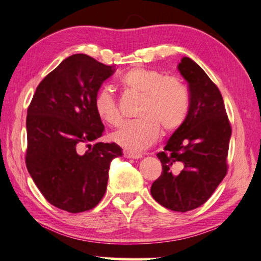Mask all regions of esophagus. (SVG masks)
Segmentation results:
<instances>
[{"label":"esophagus","mask_w":261,"mask_h":261,"mask_svg":"<svg viewBox=\"0 0 261 261\" xmlns=\"http://www.w3.org/2000/svg\"><path fill=\"white\" fill-rule=\"evenodd\" d=\"M124 156L127 159H140L142 158V154L134 153V152H130V151H124Z\"/></svg>","instance_id":"1"}]
</instances>
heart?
Masks as SVG:
<instances>
[{
  "mask_svg": "<svg viewBox=\"0 0 261 261\" xmlns=\"http://www.w3.org/2000/svg\"><path fill=\"white\" fill-rule=\"evenodd\" d=\"M126 90L137 93L142 101L135 120L126 121L111 134V141L128 151L147 149L158 140L160 128L170 133L183 125L190 110V96L185 85L174 77L136 67L120 77ZM93 107L97 117L110 126L120 122V114L114 94L103 86L95 93Z\"/></svg>",
  "mask_w": 261,
  "mask_h": 261,
  "instance_id": "heart-1",
  "label": "heart"
}]
</instances>
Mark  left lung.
Instances as JSON below:
<instances>
[{
  "label": "left lung",
  "mask_w": 261,
  "mask_h": 261,
  "mask_svg": "<svg viewBox=\"0 0 261 261\" xmlns=\"http://www.w3.org/2000/svg\"><path fill=\"white\" fill-rule=\"evenodd\" d=\"M177 69L189 84L190 110L156 154L162 173L151 194L162 207L186 213L202 205L225 177L232 128L223 96L202 68L184 57Z\"/></svg>",
  "instance_id": "1"
}]
</instances>
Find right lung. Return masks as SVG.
<instances>
[{"label": "right lung", "instance_id": "obj_1", "mask_svg": "<svg viewBox=\"0 0 261 261\" xmlns=\"http://www.w3.org/2000/svg\"><path fill=\"white\" fill-rule=\"evenodd\" d=\"M114 72L112 66L73 54L39 83L28 108V173L44 198L68 213L100 202L111 161L122 155L116 143L96 142L105 126L93 100Z\"/></svg>", "mask_w": 261, "mask_h": 261}]
</instances>
